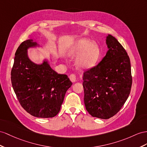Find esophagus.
I'll return each instance as SVG.
<instances>
[{"mask_svg":"<svg viewBox=\"0 0 147 147\" xmlns=\"http://www.w3.org/2000/svg\"><path fill=\"white\" fill-rule=\"evenodd\" d=\"M69 79L70 80L72 81L73 82L76 81V75H75L74 74H71L69 75Z\"/></svg>","mask_w":147,"mask_h":147,"instance_id":"esophagus-1","label":"esophagus"}]
</instances>
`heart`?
Returning <instances> with one entry per match:
<instances>
[{"label": "heart", "instance_id": "b5f03b06", "mask_svg": "<svg viewBox=\"0 0 147 147\" xmlns=\"http://www.w3.org/2000/svg\"><path fill=\"white\" fill-rule=\"evenodd\" d=\"M80 54L76 59L77 66L82 69H89L96 65L101 57L99 46L91 40L83 38L76 41L68 51V55L74 56Z\"/></svg>", "mask_w": 147, "mask_h": 147}]
</instances>
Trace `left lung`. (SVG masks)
I'll list each match as a JSON object with an SVG mask.
<instances>
[{
    "label": "left lung",
    "mask_w": 147,
    "mask_h": 147,
    "mask_svg": "<svg viewBox=\"0 0 147 147\" xmlns=\"http://www.w3.org/2000/svg\"><path fill=\"white\" fill-rule=\"evenodd\" d=\"M109 50L98 65L84 71L86 109L95 117L115 115L126 102L132 84L129 56L115 37H107Z\"/></svg>",
    "instance_id": "obj_1"
}]
</instances>
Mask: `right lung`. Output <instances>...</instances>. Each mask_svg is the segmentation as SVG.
Segmentation results:
<instances>
[{"mask_svg":"<svg viewBox=\"0 0 147 147\" xmlns=\"http://www.w3.org/2000/svg\"><path fill=\"white\" fill-rule=\"evenodd\" d=\"M36 45L32 40L22 42L16 52L11 82L21 106L40 118L58 114L65 94L72 82L66 74H58L44 62L38 65L27 56V50Z\"/></svg>","mask_w":147,"mask_h":147,"instance_id":"add662e5","label":"right lung"}]
</instances>
